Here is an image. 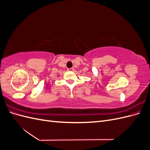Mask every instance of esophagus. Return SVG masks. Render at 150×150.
<instances>
[{
	"label": "esophagus",
	"mask_w": 150,
	"mask_h": 150,
	"mask_svg": "<svg viewBox=\"0 0 150 150\" xmlns=\"http://www.w3.org/2000/svg\"><path fill=\"white\" fill-rule=\"evenodd\" d=\"M68 71H73L74 70V68L73 67H71V68H69V69H67Z\"/></svg>",
	"instance_id": "obj_1"
}]
</instances>
